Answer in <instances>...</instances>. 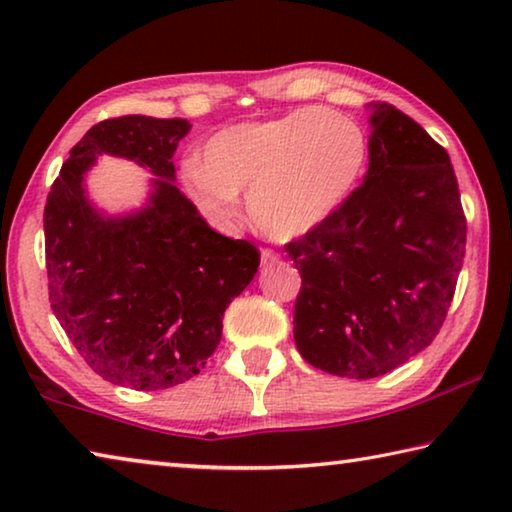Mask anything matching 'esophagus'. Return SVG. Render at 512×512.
<instances>
[{
  "instance_id": "esophagus-1",
  "label": "esophagus",
  "mask_w": 512,
  "mask_h": 512,
  "mask_svg": "<svg viewBox=\"0 0 512 512\" xmlns=\"http://www.w3.org/2000/svg\"><path fill=\"white\" fill-rule=\"evenodd\" d=\"M277 262H280V255L268 248H262V264H277Z\"/></svg>"
}]
</instances>
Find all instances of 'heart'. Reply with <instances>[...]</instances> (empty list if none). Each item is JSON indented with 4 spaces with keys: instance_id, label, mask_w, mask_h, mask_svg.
<instances>
[{
    "instance_id": "1",
    "label": "heart",
    "mask_w": 512,
    "mask_h": 512,
    "mask_svg": "<svg viewBox=\"0 0 512 512\" xmlns=\"http://www.w3.org/2000/svg\"><path fill=\"white\" fill-rule=\"evenodd\" d=\"M368 140L357 121L327 108H300L214 133L203 160L185 162L189 194L214 223L237 219L241 194L259 230L298 239L320 228L357 189Z\"/></svg>"
}]
</instances>
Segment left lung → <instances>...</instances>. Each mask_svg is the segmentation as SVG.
<instances>
[{
    "label": "left lung",
    "mask_w": 512,
    "mask_h": 512,
    "mask_svg": "<svg viewBox=\"0 0 512 512\" xmlns=\"http://www.w3.org/2000/svg\"><path fill=\"white\" fill-rule=\"evenodd\" d=\"M368 171L345 205L287 246L302 277L293 339L329 375L372 379L443 327L467 225L443 146L391 103H370Z\"/></svg>",
    "instance_id": "1"
}]
</instances>
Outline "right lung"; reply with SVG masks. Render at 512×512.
Returning a JSON list of instances; mask_svg holds the SVG:
<instances>
[{"label":"right lung","mask_w":512,"mask_h":512,"mask_svg":"<svg viewBox=\"0 0 512 512\" xmlns=\"http://www.w3.org/2000/svg\"><path fill=\"white\" fill-rule=\"evenodd\" d=\"M187 119L126 115L92 126L69 151L45 205L51 309L88 366L110 384L162 391L205 368L223 311L253 280V244L214 232L176 187ZM101 154L149 170L150 194L124 215L99 211L84 178Z\"/></svg>","instance_id":"1"}]
</instances>
